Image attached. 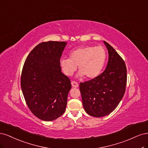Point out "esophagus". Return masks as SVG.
<instances>
[{
  "mask_svg": "<svg viewBox=\"0 0 148 148\" xmlns=\"http://www.w3.org/2000/svg\"><path fill=\"white\" fill-rule=\"evenodd\" d=\"M71 85H72V86L73 87H75V88H77L79 87V84L77 82H75V81H72V82H71Z\"/></svg>",
  "mask_w": 148,
  "mask_h": 148,
  "instance_id": "34e87169",
  "label": "esophagus"
}]
</instances>
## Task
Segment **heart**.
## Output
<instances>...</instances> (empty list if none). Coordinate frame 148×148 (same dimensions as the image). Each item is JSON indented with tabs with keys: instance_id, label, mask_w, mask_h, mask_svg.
<instances>
[{
	"instance_id": "b5f03b06",
	"label": "heart",
	"mask_w": 148,
	"mask_h": 148,
	"mask_svg": "<svg viewBox=\"0 0 148 148\" xmlns=\"http://www.w3.org/2000/svg\"><path fill=\"white\" fill-rule=\"evenodd\" d=\"M106 60V51L103 47L87 45L71 51L69 58L60 60V66L68 76L72 75L78 66L79 75L92 79L101 73Z\"/></svg>"
}]
</instances>
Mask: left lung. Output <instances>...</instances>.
<instances>
[{
	"label": "left lung",
	"instance_id": "1",
	"mask_svg": "<svg viewBox=\"0 0 148 148\" xmlns=\"http://www.w3.org/2000/svg\"><path fill=\"white\" fill-rule=\"evenodd\" d=\"M109 53L107 67L97 77L80 84L83 106L95 117L108 115L115 109L125 92L127 68L113 47L104 41Z\"/></svg>",
	"mask_w": 148,
	"mask_h": 148
}]
</instances>
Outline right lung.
I'll return each mask as SVG.
<instances>
[{
  "label": "right lung",
  "instance_id": "obj_1",
  "mask_svg": "<svg viewBox=\"0 0 148 148\" xmlns=\"http://www.w3.org/2000/svg\"><path fill=\"white\" fill-rule=\"evenodd\" d=\"M67 43L49 41L36 46L24 63L21 87L27 105L42 121H51L63 114L71 80L61 73L60 58Z\"/></svg>",
  "mask_w": 148,
  "mask_h": 148
}]
</instances>
